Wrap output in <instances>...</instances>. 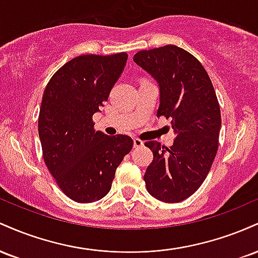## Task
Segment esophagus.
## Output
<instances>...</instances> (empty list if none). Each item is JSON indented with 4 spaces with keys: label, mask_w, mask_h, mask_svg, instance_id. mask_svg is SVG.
<instances>
[{
    "label": "esophagus",
    "mask_w": 258,
    "mask_h": 258,
    "mask_svg": "<svg viewBox=\"0 0 258 258\" xmlns=\"http://www.w3.org/2000/svg\"><path fill=\"white\" fill-rule=\"evenodd\" d=\"M133 146H135V148H141L144 146V142L141 141V139H138V138H135L133 139Z\"/></svg>",
    "instance_id": "obj_1"
}]
</instances>
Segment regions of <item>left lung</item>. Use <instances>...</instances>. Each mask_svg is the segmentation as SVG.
<instances>
[{"label": "left lung", "instance_id": "left-lung-1", "mask_svg": "<svg viewBox=\"0 0 258 258\" xmlns=\"http://www.w3.org/2000/svg\"><path fill=\"white\" fill-rule=\"evenodd\" d=\"M133 61L158 84L156 115L170 117L177 136L170 148L146 142L154 155L144 173L147 190L164 203H179L203 184L217 153L221 111L216 92L200 61L173 44L139 51Z\"/></svg>", "mask_w": 258, "mask_h": 258}]
</instances>
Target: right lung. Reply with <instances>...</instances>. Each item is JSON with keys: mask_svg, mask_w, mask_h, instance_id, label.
Segmentation results:
<instances>
[{"mask_svg": "<svg viewBox=\"0 0 258 258\" xmlns=\"http://www.w3.org/2000/svg\"><path fill=\"white\" fill-rule=\"evenodd\" d=\"M127 53L86 54L68 61L49 80L38 116L43 160L63 193L76 203L100 200L131 152L125 135L93 128L92 116L108 100L126 67Z\"/></svg>", "mask_w": 258, "mask_h": 258, "instance_id": "add662e5", "label": "right lung"}]
</instances>
